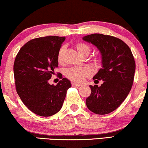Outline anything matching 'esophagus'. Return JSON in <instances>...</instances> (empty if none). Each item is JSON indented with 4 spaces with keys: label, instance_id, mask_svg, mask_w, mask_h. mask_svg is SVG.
<instances>
[{
    "label": "esophagus",
    "instance_id": "esophagus-1",
    "mask_svg": "<svg viewBox=\"0 0 148 148\" xmlns=\"http://www.w3.org/2000/svg\"><path fill=\"white\" fill-rule=\"evenodd\" d=\"M72 85H73V86L80 87V86H81V84H79V83H77L75 82H72Z\"/></svg>",
    "mask_w": 148,
    "mask_h": 148
}]
</instances>
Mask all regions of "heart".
Here are the masks:
<instances>
[{"instance_id":"obj_1","label":"heart","mask_w":148,"mask_h":148,"mask_svg":"<svg viewBox=\"0 0 148 148\" xmlns=\"http://www.w3.org/2000/svg\"><path fill=\"white\" fill-rule=\"evenodd\" d=\"M77 49L81 55L86 56L89 55L90 51H91V48L88 45L83 43V42H79L77 44ZM65 47L62 46L59 49L57 54V61L59 63H61L63 60V53L65 51ZM91 73V70L88 68L84 67H74L67 69L65 71V75L68 78L70 79L71 80L76 81V82L81 83L85 80V79L87 77L89 76Z\"/></svg>"}]
</instances>
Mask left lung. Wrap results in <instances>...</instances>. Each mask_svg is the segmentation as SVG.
<instances>
[{"mask_svg":"<svg viewBox=\"0 0 148 148\" xmlns=\"http://www.w3.org/2000/svg\"><path fill=\"white\" fill-rule=\"evenodd\" d=\"M82 39L99 51L101 68L93 79L103 81L99 87L89 85L91 93L86 99L87 107L96 114H108L120 106L132 89L136 71L134 56L123 40L112 36L95 33Z\"/></svg>","mask_w":148,"mask_h":148,"instance_id":"8db88e82","label":"left lung"}]
</instances>
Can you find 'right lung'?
<instances>
[{
    "label": "right lung",
    "instance_id": "1",
    "mask_svg": "<svg viewBox=\"0 0 148 148\" xmlns=\"http://www.w3.org/2000/svg\"><path fill=\"white\" fill-rule=\"evenodd\" d=\"M65 40L58 36L34 38L21 47L14 61L17 93L27 108L40 116H51L59 111L71 87L67 78H62L56 85L49 83L58 67L57 54Z\"/></svg>",
    "mask_w": 148,
    "mask_h": 148
}]
</instances>
